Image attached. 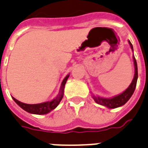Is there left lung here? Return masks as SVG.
I'll list each match as a JSON object with an SVG mask.
<instances>
[{"mask_svg":"<svg viewBox=\"0 0 148 148\" xmlns=\"http://www.w3.org/2000/svg\"><path fill=\"white\" fill-rule=\"evenodd\" d=\"M128 42H129V45H130L131 49L134 51L131 42L130 41H128ZM133 58H134V64L135 69L134 76L132 82H131L130 86H128L127 89L125 91H123L121 94L115 96V97H112V98H103V97H98V96H95V95L92 94V98H93V99H94L95 102L97 103L100 104L102 106H106L107 108L114 109L116 108V107H120V106H123V105H124L130 99V98L133 95L134 92L135 88H136V85H137V77H138L137 62H136L134 56H133Z\"/></svg>","mask_w":148,"mask_h":148,"instance_id":"8db88e82","label":"left lung"}]
</instances>
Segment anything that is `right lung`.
<instances>
[{"instance_id":"obj_1","label":"right lung","mask_w":148,"mask_h":148,"mask_svg":"<svg viewBox=\"0 0 148 148\" xmlns=\"http://www.w3.org/2000/svg\"><path fill=\"white\" fill-rule=\"evenodd\" d=\"M69 76V75H67L65 77V79H64L62 82L60 90H59V93H58V96L55 99H53L51 101L45 102V103L38 104H27L18 101V99H16L14 97H12V98H13L14 101L16 103L18 104L21 108H22L24 110L27 111L28 113H33V114H38V115H43V114L49 113V112H51V110H53L54 109L56 108L57 106L59 104V103L61 102L62 99L63 97L65 85H66V82L67 79H68Z\"/></svg>"}]
</instances>
